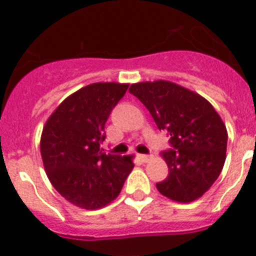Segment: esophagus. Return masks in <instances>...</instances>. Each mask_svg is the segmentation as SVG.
Returning a JSON list of instances; mask_svg holds the SVG:
<instances>
[{
    "label": "esophagus",
    "mask_w": 256,
    "mask_h": 256,
    "mask_svg": "<svg viewBox=\"0 0 256 256\" xmlns=\"http://www.w3.org/2000/svg\"><path fill=\"white\" fill-rule=\"evenodd\" d=\"M138 156H139V160H142V162H148L152 158V156H149V154H139Z\"/></svg>",
    "instance_id": "1"
}]
</instances>
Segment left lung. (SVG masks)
<instances>
[{"label":"left lung","instance_id":"1","mask_svg":"<svg viewBox=\"0 0 256 256\" xmlns=\"http://www.w3.org/2000/svg\"><path fill=\"white\" fill-rule=\"evenodd\" d=\"M131 94L148 108L174 149L162 153L168 176L160 194L178 202L199 199L218 178L226 160L227 130L213 106L198 93L171 82L132 84Z\"/></svg>","mask_w":256,"mask_h":256}]
</instances>
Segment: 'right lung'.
I'll return each mask as SVG.
<instances>
[{"label":"right lung","instance_id":"obj_1","mask_svg":"<svg viewBox=\"0 0 256 256\" xmlns=\"http://www.w3.org/2000/svg\"><path fill=\"white\" fill-rule=\"evenodd\" d=\"M128 84L94 82L68 96L47 120L40 154L50 184L74 206L100 209L116 199L131 156L106 154L104 126Z\"/></svg>","mask_w":256,"mask_h":256}]
</instances>
